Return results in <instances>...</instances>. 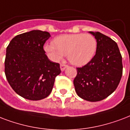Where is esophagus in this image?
Wrapping results in <instances>:
<instances>
[{"instance_id":"esophagus-1","label":"esophagus","mask_w":130,"mask_h":130,"mask_svg":"<svg viewBox=\"0 0 130 130\" xmlns=\"http://www.w3.org/2000/svg\"><path fill=\"white\" fill-rule=\"evenodd\" d=\"M67 67H68V65H66V64H60V69H61L62 71L64 70V69H65L66 68H67Z\"/></svg>"}]
</instances>
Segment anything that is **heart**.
I'll use <instances>...</instances> for the list:
<instances>
[{
	"label": "heart",
	"instance_id": "obj_1",
	"mask_svg": "<svg viewBox=\"0 0 130 130\" xmlns=\"http://www.w3.org/2000/svg\"><path fill=\"white\" fill-rule=\"evenodd\" d=\"M53 45H46L45 50L54 61H60L67 56L70 63L83 66L91 61L97 49V41L89 34L64 35L56 37Z\"/></svg>",
	"mask_w": 130,
	"mask_h": 130
}]
</instances>
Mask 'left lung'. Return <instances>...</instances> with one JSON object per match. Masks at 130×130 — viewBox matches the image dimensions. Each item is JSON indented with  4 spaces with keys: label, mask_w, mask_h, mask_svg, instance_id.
Listing matches in <instances>:
<instances>
[{
    "label": "left lung",
    "mask_w": 130,
    "mask_h": 130,
    "mask_svg": "<svg viewBox=\"0 0 130 130\" xmlns=\"http://www.w3.org/2000/svg\"><path fill=\"white\" fill-rule=\"evenodd\" d=\"M97 41L95 56L76 68L73 83L77 95L89 102L102 100L117 89L123 73L122 56L115 41L99 32H89Z\"/></svg>",
    "instance_id": "obj_1"
}]
</instances>
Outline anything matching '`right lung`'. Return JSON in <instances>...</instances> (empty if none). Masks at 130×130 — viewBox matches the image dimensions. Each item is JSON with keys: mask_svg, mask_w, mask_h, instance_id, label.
<instances>
[{"mask_svg": "<svg viewBox=\"0 0 130 130\" xmlns=\"http://www.w3.org/2000/svg\"><path fill=\"white\" fill-rule=\"evenodd\" d=\"M48 32L32 30L17 35L7 47L5 73L12 89L26 99L39 100L51 93L60 64L48 59L43 46Z\"/></svg>", "mask_w": 130, "mask_h": 130, "instance_id": "1", "label": "right lung"}]
</instances>
